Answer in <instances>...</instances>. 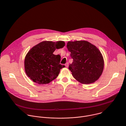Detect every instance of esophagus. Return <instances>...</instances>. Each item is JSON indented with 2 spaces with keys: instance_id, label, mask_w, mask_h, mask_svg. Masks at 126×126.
<instances>
[{
  "instance_id": "obj_1",
  "label": "esophagus",
  "mask_w": 126,
  "mask_h": 126,
  "mask_svg": "<svg viewBox=\"0 0 126 126\" xmlns=\"http://www.w3.org/2000/svg\"><path fill=\"white\" fill-rule=\"evenodd\" d=\"M68 65H69V63H68V62H67L66 64H65V66L66 67H68Z\"/></svg>"
}]
</instances>
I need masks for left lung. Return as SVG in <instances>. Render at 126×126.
Returning <instances> with one entry per match:
<instances>
[{"instance_id":"1","label":"left lung","mask_w":126,"mask_h":126,"mask_svg":"<svg viewBox=\"0 0 126 126\" xmlns=\"http://www.w3.org/2000/svg\"><path fill=\"white\" fill-rule=\"evenodd\" d=\"M67 47L73 60L69 69L76 80L86 84L98 80L104 70V60L95 46L86 41H76L68 42Z\"/></svg>"}]
</instances>
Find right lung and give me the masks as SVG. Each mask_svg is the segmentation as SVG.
<instances>
[{
    "instance_id": "1",
    "label": "right lung",
    "mask_w": 126,
    "mask_h": 126,
    "mask_svg": "<svg viewBox=\"0 0 126 126\" xmlns=\"http://www.w3.org/2000/svg\"><path fill=\"white\" fill-rule=\"evenodd\" d=\"M64 41H45L33 46L25 57V70L32 80L39 84L49 83L58 76L65 65L60 64L61 56L53 52L62 48Z\"/></svg>"
}]
</instances>
